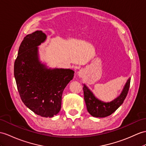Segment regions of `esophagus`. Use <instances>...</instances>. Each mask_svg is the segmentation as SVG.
Wrapping results in <instances>:
<instances>
[{"label":"esophagus","instance_id":"1","mask_svg":"<svg viewBox=\"0 0 146 146\" xmlns=\"http://www.w3.org/2000/svg\"><path fill=\"white\" fill-rule=\"evenodd\" d=\"M78 76H79V77H84V70H80L79 72H78Z\"/></svg>","mask_w":146,"mask_h":146}]
</instances>
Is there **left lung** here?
<instances>
[{
	"mask_svg": "<svg viewBox=\"0 0 146 146\" xmlns=\"http://www.w3.org/2000/svg\"><path fill=\"white\" fill-rule=\"evenodd\" d=\"M130 81L131 78L129 77L126 81L119 95L110 102H105L99 100L87 85L83 84L84 100L88 112L92 116L97 118H104L111 115L123 104L129 90Z\"/></svg>",
	"mask_w": 146,
	"mask_h": 146,
	"instance_id": "left-lung-1",
	"label": "left lung"
}]
</instances>
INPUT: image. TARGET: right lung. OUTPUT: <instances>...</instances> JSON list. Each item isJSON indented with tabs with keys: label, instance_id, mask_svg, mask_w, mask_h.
<instances>
[{
	"label": "right lung",
	"instance_id": "add662e5",
	"mask_svg": "<svg viewBox=\"0 0 146 146\" xmlns=\"http://www.w3.org/2000/svg\"><path fill=\"white\" fill-rule=\"evenodd\" d=\"M46 38L41 30L24 38L14 63V76L25 106L38 115L51 118L61 110L63 91L72 80L74 71L48 68L41 62L38 46Z\"/></svg>",
	"mask_w": 146,
	"mask_h": 146
}]
</instances>
